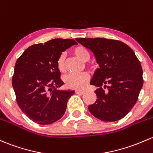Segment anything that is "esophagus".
<instances>
[{"mask_svg": "<svg viewBox=\"0 0 153 153\" xmlns=\"http://www.w3.org/2000/svg\"><path fill=\"white\" fill-rule=\"evenodd\" d=\"M75 93L77 94H80V95H82V94H84V91H75Z\"/></svg>", "mask_w": 153, "mask_h": 153, "instance_id": "34e87169", "label": "esophagus"}]
</instances>
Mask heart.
I'll return each instance as SVG.
<instances>
[{
	"label": "heart",
	"mask_w": 153,
	"mask_h": 153,
	"mask_svg": "<svg viewBox=\"0 0 153 153\" xmlns=\"http://www.w3.org/2000/svg\"><path fill=\"white\" fill-rule=\"evenodd\" d=\"M72 53L75 57L78 58L82 62H87L90 59L89 52L86 48L83 46H77L72 50ZM57 68L61 72L66 71L65 56L61 54L57 59ZM89 77L86 73H82L81 75H67L64 78L65 86L71 89L81 90L86 86L89 82Z\"/></svg>",
	"instance_id": "obj_1"
}]
</instances>
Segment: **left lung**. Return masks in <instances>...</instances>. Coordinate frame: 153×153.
Returning a JSON list of instances; mask_svg holds the SVG:
<instances>
[{
  "mask_svg": "<svg viewBox=\"0 0 153 153\" xmlns=\"http://www.w3.org/2000/svg\"><path fill=\"white\" fill-rule=\"evenodd\" d=\"M76 41L93 53L99 64L90 81L97 87V100L89 105L90 113L104 122L121 120L137 102L142 88L140 62L129 46L118 40L77 38Z\"/></svg>",
  "mask_w": 153,
  "mask_h": 153,
  "instance_id": "1",
  "label": "left lung"
}]
</instances>
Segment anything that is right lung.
<instances>
[{"label": "right lung", "instance_id": "right-lung-1", "mask_svg": "<svg viewBox=\"0 0 153 153\" xmlns=\"http://www.w3.org/2000/svg\"><path fill=\"white\" fill-rule=\"evenodd\" d=\"M78 43L72 39H53L27 48L14 66L12 86L17 104L30 120L50 125L65 113L74 90L59 88L64 84L57 59L62 52Z\"/></svg>", "mask_w": 153, "mask_h": 153}]
</instances>
